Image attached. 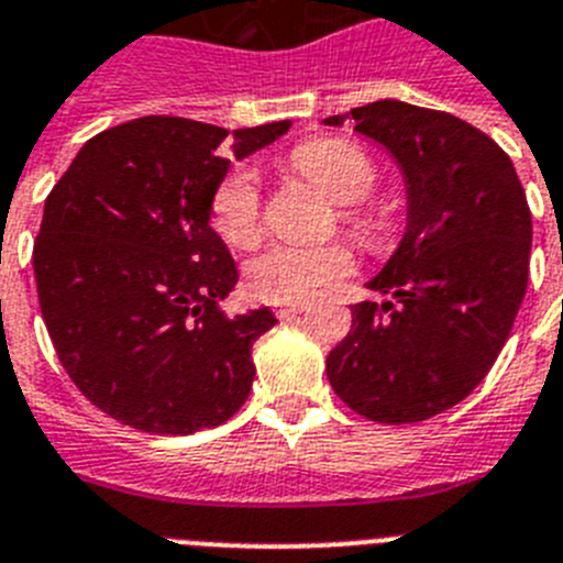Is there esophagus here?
I'll use <instances>...</instances> for the list:
<instances>
[{
  "label": "esophagus",
  "mask_w": 563,
  "mask_h": 563,
  "mask_svg": "<svg viewBox=\"0 0 563 563\" xmlns=\"http://www.w3.org/2000/svg\"><path fill=\"white\" fill-rule=\"evenodd\" d=\"M306 311V306H300V302H294V306H277L275 308V313L280 319H288V317H294V313H302Z\"/></svg>",
  "instance_id": "1"
}]
</instances>
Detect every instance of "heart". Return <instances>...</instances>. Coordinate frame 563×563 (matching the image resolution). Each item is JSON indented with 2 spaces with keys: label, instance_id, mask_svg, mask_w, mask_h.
<instances>
[{
  "label": "heart",
  "instance_id": "b5f03b06",
  "mask_svg": "<svg viewBox=\"0 0 563 563\" xmlns=\"http://www.w3.org/2000/svg\"><path fill=\"white\" fill-rule=\"evenodd\" d=\"M291 165L336 205H351L344 207V219L358 235H378L382 221L356 207L376 185V165L362 145L342 136H322L294 151ZM212 224L232 246H252L261 238V187L250 170H235L221 181L212 196ZM351 272L353 252L342 244H277L250 263V286L269 302H306Z\"/></svg>",
  "mask_w": 563,
  "mask_h": 563
}]
</instances>
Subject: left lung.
Listing matches in <instances>:
<instances>
[{"instance_id": "left-lung-1", "label": "left lung", "mask_w": 563, "mask_h": 563, "mask_svg": "<svg viewBox=\"0 0 563 563\" xmlns=\"http://www.w3.org/2000/svg\"><path fill=\"white\" fill-rule=\"evenodd\" d=\"M382 145L407 187V230L328 353L333 393L378 423H418L477 387L528 291L533 221L514 162L465 120L401 100L325 118Z\"/></svg>"}]
</instances>
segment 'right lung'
I'll return each mask as SVG.
<instances>
[{
  "instance_id": "add662e5",
  "label": "right lung",
  "mask_w": 563,
  "mask_h": 563,
  "mask_svg": "<svg viewBox=\"0 0 563 563\" xmlns=\"http://www.w3.org/2000/svg\"><path fill=\"white\" fill-rule=\"evenodd\" d=\"M283 123L232 131L235 159ZM230 131L140 118L92 136L44 201L33 272L44 325L75 387L114 420L154 434L221 427L255 378L269 308L227 317L238 283L210 227L230 170Z\"/></svg>"
}]
</instances>
